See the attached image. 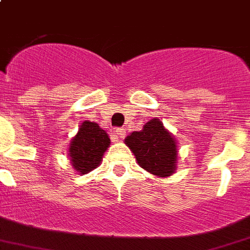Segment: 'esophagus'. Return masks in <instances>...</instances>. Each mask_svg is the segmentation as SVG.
Masks as SVG:
<instances>
[{
  "instance_id": "34e87169",
  "label": "esophagus",
  "mask_w": 250,
  "mask_h": 250,
  "mask_svg": "<svg viewBox=\"0 0 250 250\" xmlns=\"http://www.w3.org/2000/svg\"><path fill=\"white\" fill-rule=\"evenodd\" d=\"M115 134L119 139H123V137L126 135V131H125V129H116Z\"/></svg>"
}]
</instances>
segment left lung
Masks as SVG:
<instances>
[{
    "label": "left lung",
    "mask_w": 250,
    "mask_h": 250,
    "mask_svg": "<svg viewBox=\"0 0 250 250\" xmlns=\"http://www.w3.org/2000/svg\"><path fill=\"white\" fill-rule=\"evenodd\" d=\"M125 144L135 155L137 164L147 172L167 177L176 171L177 143L160 119H151L141 131L131 132Z\"/></svg>",
    "instance_id": "1"
}]
</instances>
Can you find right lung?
I'll use <instances>...</instances> for the list:
<instances>
[{"mask_svg":"<svg viewBox=\"0 0 250 250\" xmlns=\"http://www.w3.org/2000/svg\"><path fill=\"white\" fill-rule=\"evenodd\" d=\"M109 145L110 139L105 130L97 123L84 121L69 146L70 161L75 171L85 175L97 168Z\"/></svg>","mask_w":250,"mask_h":250,"instance_id":"add662e5","label":"right lung"}]
</instances>
